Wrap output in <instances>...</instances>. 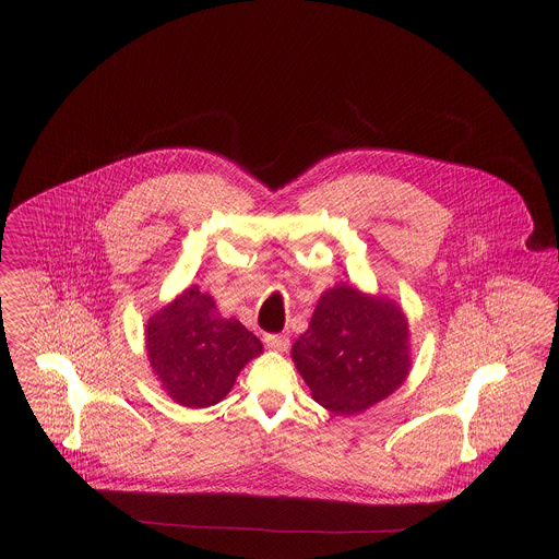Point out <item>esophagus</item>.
Instances as JSON below:
<instances>
[{
	"mask_svg": "<svg viewBox=\"0 0 559 559\" xmlns=\"http://www.w3.org/2000/svg\"><path fill=\"white\" fill-rule=\"evenodd\" d=\"M264 342H266L267 349H272V352H287V347H289L287 335H266Z\"/></svg>",
	"mask_w": 559,
	"mask_h": 559,
	"instance_id": "obj_1",
	"label": "esophagus"
}]
</instances>
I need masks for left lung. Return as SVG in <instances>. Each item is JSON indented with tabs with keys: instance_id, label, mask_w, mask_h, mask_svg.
I'll return each instance as SVG.
<instances>
[{
	"instance_id": "8db88e82",
	"label": "left lung",
	"mask_w": 559,
	"mask_h": 559,
	"mask_svg": "<svg viewBox=\"0 0 559 559\" xmlns=\"http://www.w3.org/2000/svg\"><path fill=\"white\" fill-rule=\"evenodd\" d=\"M292 358L320 406L335 415L365 413L411 372L408 319L394 299L337 283L320 295Z\"/></svg>"
}]
</instances>
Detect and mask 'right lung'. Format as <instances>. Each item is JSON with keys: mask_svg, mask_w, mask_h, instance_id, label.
Masks as SVG:
<instances>
[{"mask_svg": "<svg viewBox=\"0 0 559 559\" xmlns=\"http://www.w3.org/2000/svg\"><path fill=\"white\" fill-rule=\"evenodd\" d=\"M146 356L163 392L180 406L207 408L226 399L262 342L237 319H224L199 285L157 310L144 329Z\"/></svg>", "mask_w": 559, "mask_h": 559, "instance_id": "add662e5", "label": "right lung"}]
</instances>
